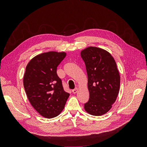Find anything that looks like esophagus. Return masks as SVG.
Masks as SVG:
<instances>
[{
  "label": "esophagus",
  "instance_id": "esophagus-1",
  "mask_svg": "<svg viewBox=\"0 0 147 147\" xmlns=\"http://www.w3.org/2000/svg\"><path fill=\"white\" fill-rule=\"evenodd\" d=\"M78 92V89L77 88H75L74 89V90H72V92L74 93V94H75V93H77Z\"/></svg>",
  "mask_w": 147,
  "mask_h": 147
}]
</instances>
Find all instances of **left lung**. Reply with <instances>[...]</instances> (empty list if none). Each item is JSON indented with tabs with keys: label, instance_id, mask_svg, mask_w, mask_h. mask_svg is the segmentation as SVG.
I'll return each instance as SVG.
<instances>
[{
	"label": "left lung",
	"instance_id": "8db88e82",
	"mask_svg": "<svg viewBox=\"0 0 147 147\" xmlns=\"http://www.w3.org/2000/svg\"><path fill=\"white\" fill-rule=\"evenodd\" d=\"M80 54L86 65L90 93L84 108L89 114L100 116L111 109L118 95L120 76L116 62L110 53L97 47H88Z\"/></svg>",
	"mask_w": 147,
	"mask_h": 147
}]
</instances>
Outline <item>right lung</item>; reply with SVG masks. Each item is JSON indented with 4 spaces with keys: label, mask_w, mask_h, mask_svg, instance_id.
Segmentation results:
<instances>
[{
    "label": "right lung",
    "mask_w": 147,
    "mask_h": 147,
    "mask_svg": "<svg viewBox=\"0 0 147 147\" xmlns=\"http://www.w3.org/2000/svg\"><path fill=\"white\" fill-rule=\"evenodd\" d=\"M65 52L49 51L34 57L26 67L24 88L34 109L47 118L56 117L64 109L69 93L64 91L57 67Z\"/></svg>",
    "instance_id": "add662e5"
}]
</instances>
